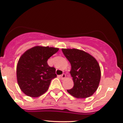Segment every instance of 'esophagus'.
<instances>
[{
    "label": "esophagus",
    "instance_id": "esophagus-1",
    "mask_svg": "<svg viewBox=\"0 0 123 123\" xmlns=\"http://www.w3.org/2000/svg\"><path fill=\"white\" fill-rule=\"evenodd\" d=\"M60 77H61V79H62V80H64V79H65V77H66V75H65V74L63 73L62 75H61Z\"/></svg>",
    "mask_w": 123,
    "mask_h": 123
}]
</instances>
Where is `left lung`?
I'll use <instances>...</instances> for the list:
<instances>
[{
    "label": "left lung",
    "mask_w": 123,
    "mask_h": 123,
    "mask_svg": "<svg viewBox=\"0 0 123 123\" xmlns=\"http://www.w3.org/2000/svg\"><path fill=\"white\" fill-rule=\"evenodd\" d=\"M63 54L71 65L70 74L74 86L67 90L77 98H86L97 90L100 80L99 65L94 57L83 50L62 49Z\"/></svg>",
    "instance_id": "left-lung-1"
}]
</instances>
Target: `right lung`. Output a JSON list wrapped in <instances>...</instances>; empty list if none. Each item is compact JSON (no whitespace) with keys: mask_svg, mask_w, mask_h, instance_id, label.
I'll return each mask as SVG.
<instances>
[{"mask_svg":"<svg viewBox=\"0 0 123 123\" xmlns=\"http://www.w3.org/2000/svg\"><path fill=\"white\" fill-rule=\"evenodd\" d=\"M59 49L35 46L20 57L17 67V77L21 90L26 95L36 98L49 89L51 80L56 77V69L48 64V60Z\"/></svg>","mask_w":123,"mask_h":123,"instance_id":"1","label":"right lung"}]
</instances>
